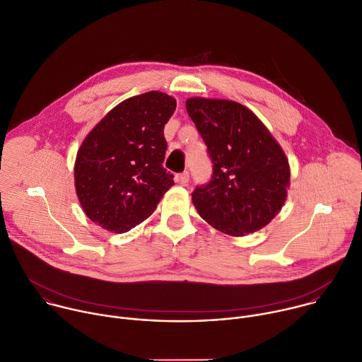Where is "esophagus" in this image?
<instances>
[{"label": "esophagus", "mask_w": 362, "mask_h": 362, "mask_svg": "<svg viewBox=\"0 0 362 362\" xmlns=\"http://www.w3.org/2000/svg\"><path fill=\"white\" fill-rule=\"evenodd\" d=\"M189 179H190V175H189L187 170L183 172V173H180V175H177V180H179L182 185H186V183L189 182Z\"/></svg>", "instance_id": "34e87169"}]
</instances>
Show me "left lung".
I'll return each mask as SVG.
<instances>
[{
  "label": "left lung",
  "instance_id": "left-lung-1",
  "mask_svg": "<svg viewBox=\"0 0 362 362\" xmlns=\"http://www.w3.org/2000/svg\"><path fill=\"white\" fill-rule=\"evenodd\" d=\"M186 110L214 163L211 180L192 193L199 215L232 236L267 226L282 209L289 186L281 146L239 103L193 97L186 100Z\"/></svg>",
  "mask_w": 362,
  "mask_h": 362
}]
</instances>
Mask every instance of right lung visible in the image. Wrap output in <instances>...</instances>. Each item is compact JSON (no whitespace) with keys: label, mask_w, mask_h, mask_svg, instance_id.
Segmentation results:
<instances>
[{"label":"right lung","mask_w":362,"mask_h":362,"mask_svg":"<svg viewBox=\"0 0 362 362\" xmlns=\"http://www.w3.org/2000/svg\"><path fill=\"white\" fill-rule=\"evenodd\" d=\"M176 100L148 91L122 101L81 143L76 192L84 214L98 226L123 233L148 218L175 185L163 168L165 124Z\"/></svg>","instance_id":"obj_1"}]
</instances>
